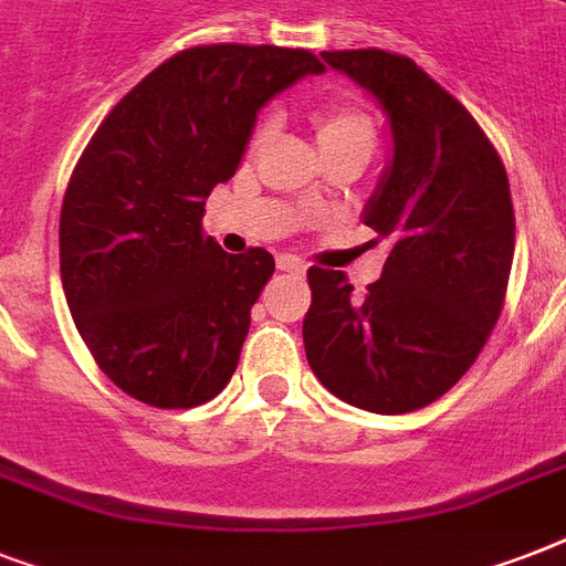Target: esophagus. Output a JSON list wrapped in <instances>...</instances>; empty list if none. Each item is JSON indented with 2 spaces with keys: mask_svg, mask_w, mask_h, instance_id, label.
<instances>
[{
  "mask_svg": "<svg viewBox=\"0 0 566 566\" xmlns=\"http://www.w3.org/2000/svg\"><path fill=\"white\" fill-rule=\"evenodd\" d=\"M275 266H279L282 273H293V275H305V270H308V266L302 264L300 258H293V255H279L275 258Z\"/></svg>",
  "mask_w": 566,
  "mask_h": 566,
  "instance_id": "obj_1",
  "label": "esophagus"
}]
</instances>
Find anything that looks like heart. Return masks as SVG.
<instances>
[{
    "instance_id": "heart-1",
    "label": "heart",
    "mask_w": 566,
    "mask_h": 566,
    "mask_svg": "<svg viewBox=\"0 0 566 566\" xmlns=\"http://www.w3.org/2000/svg\"><path fill=\"white\" fill-rule=\"evenodd\" d=\"M273 123L266 119L264 126L258 128L255 144L264 140L270 135ZM373 119L364 114V111L353 108V105H323V108L314 114V137H317L319 149H328V146H340V144H361L373 146Z\"/></svg>"
}]
</instances>
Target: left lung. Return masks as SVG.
I'll use <instances>...</instances> for the list:
<instances>
[{
  "label": "left lung",
  "mask_w": 566,
  "mask_h": 566,
  "mask_svg": "<svg viewBox=\"0 0 566 566\" xmlns=\"http://www.w3.org/2000/svg\"><path fill=\"white\" fill-rule=\"evenodd\" d=\"M323 61L370 93L390 126V158L361 213L390 255L364 300L340 270L311 266L305 355L337 399L417 411L470 370L500 319L514 258L509 176L470 111L411 57L344 49Z\"/></svg>",
  "instance_id": "obj_1"
}]
</instances>
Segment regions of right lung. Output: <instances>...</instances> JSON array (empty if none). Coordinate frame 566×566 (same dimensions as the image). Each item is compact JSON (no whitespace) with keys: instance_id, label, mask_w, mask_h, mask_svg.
Segmentation results:
<instances>
[{"instance_id":"obj_1","label":"right lung","mask_w":566,"mask_h":566,"mask_svg":"<svg viewBox=\"0 0 566 566\" xmlns=\"http://www.w3.org/2000/svg\"><path fill=\"white\" fill-rule=\"evenodd\" d=\"M326 66L305 49H185L111 111L61 205V282L99 370L155 408H193L238 367L275 270L202 234L205 199L247 153L258 111Z\"/></svg>"}]
</instances>
